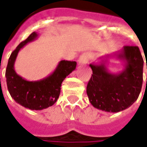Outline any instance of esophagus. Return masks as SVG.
Segmentation results:
<instances>
[{
  "label": "esophagus",
  "instance_id": "34e87169",
  "mask_svg": "<svg viewBox=\"0 0 147 147\" xmlns=\"http://www.w3.org/2000/svg\"><path fill=\"white\" fill-rule=\"evenodd\" d=\"M88 60H89V53H84L80 57L78 63H79V64H85L88 62Z\"/></svg>",
  "mask_w": 147,
  "mask_h": 147
}]
</instances>
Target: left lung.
<instances>
[{
    "mask_svg": "<svg viewBox=\"0 0 147 147\" xmlns=\"http://www.w3.org/2000/svg\"><path fill=\"white\" fill-rule=\"evenodd\" d=\"M110 58L121 61L124 69L121 71L114 74L108 70L106 65ZM100 59V62L90 64L93 71L86 86L90 102L105 112L126 110L137 100L142 88L143 60L140 49L136 46H124Z\"/></svg>",
    "mask_w": 147,
    "mask_h": 147,
    "instance_id": "1",
    "label": "left lung"
}]
</instances>
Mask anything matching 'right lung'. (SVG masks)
Segmentation results:
<instances>
[{
  "mask_svg": "<svg viewBox=\"0 0 147 147\" xmlns=\"http://www.w3.org/2000/svg\"><path fill=\"white\" fill-rule=\"evenodd\" d=\"M38 37L37 33L31 34L21 42L11 54L7 66V86L11 97L16 103L32 110H41L53 106L61 94L62 82L76 69V61H61L51 74L36 81H30L18 75L14 63L20 49Z\"/></svg>",
  "mask_w": 147,
  "mask_h": 147,
  "instance_id": "add662e5",
  "label": "right lung"
}]
</instances>
